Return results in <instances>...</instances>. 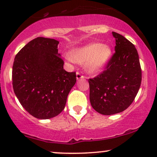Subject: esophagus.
Masks as SVG:
<instances>
[{"mask_svg":"<svg viewBox=\"0 0 157 157\" xmlns=\"http://www.w3.org/2000/svg\"><path fill=\"white\" fill-rule=\"evenodd\" d=\"M76 76H77V80H80V79H84L85 78V77L82 76V75L79 72H77Z\"/></svg>","mask_w":157,"mask_h":157,"instance_id":"1","label":"esophagus"}]
</instances>
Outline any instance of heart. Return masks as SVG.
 Wrapping results in <instances>:
<instances>
[{"label":"heart","instance_id":"1","mask_svg":"<svg viewBox=\"0 0 157 157\" xmlns=\"http://www.w3.org/2000/svg\"><path fill=\"white\" fill-rule=\"evenodd\" d=\"M112 55V50L109 45L90 44L74 48L70 56H66L69 63L77 62L83 64L84 68L90 74H97L107 65Z\"/></svg>","mask_w":157,"mask_h":157}]
</instances>
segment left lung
Here are the masks:
<instances>
[{
	"mask_svg": "<svg viewBox=\"0 0 157 157\" xmlns=\"http://www.w3.org/2000/svg\"><path fill=\"white\" fill-rule=\"evenodd\" d=\"M115 53L102 74L89 79L90 102L103 115L125 111L137 94L142 81V71L137 50L125 37L112 32Z\"/></svg>",
	"mask_w": 157,
	"mask_h": 157,
	"instance_id": "left-lung-1",
	"label": "left lung"
}]
</instances>
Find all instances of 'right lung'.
I'll return each instance as SVG.
<instances>
[{"instance_id":"add662e5","label":"right lung","mask_w":157,"mask_h":157,"mask_svg":"<svg viewBox=\"0 0 157 157\" xmlns=\"http://www.w3.org/2000/svg\"><path fill=\"white\" fill-rule=\"evenodd\" d=\"M58 44L55 39L37 37L14 60V92L27 112L37 119L53 118L62 112L76 83V73L64 70Z\"/></svg>"}]
</instances>
